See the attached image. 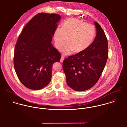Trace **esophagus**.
Segmentation results:
<instances>
[{
  "label": "esophagus",
  "mask_w": 127,
  "mask_h": 127,
  "mask_svg": "<svg viewBox=\"0 0 127 127\" xmlns=\"http://www.w3.org/2000/svg\"><path fill=\"white\" fill-rule=\"evenodd\" d=\"M64 57L62 56L61 57V60H60V62H61V63H63V62L64 61Z\"/></svg>",
  "instance_id": "obj_1"
}]
</instances>
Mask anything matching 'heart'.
I'll use <instances>...</instances> for the list:
<instances>
[{"label": "heart", "instance_id": "heart-1", "mask_svg": "<svg viewBox=\"0 0 127 127\" xmlns=\"http://www.w3.org/2000/svg\"><path fill=\"white\" fill-rule=\"evenodd\" d=\"M95 35L93 25L75 18H69L57 29L54 34L56 48L61 50L66 42L67 45L63 52L67 55L81 53L87 49L92 42Z\"/></svg>", "mask_w": 127, "mask_h": 127}]
</instances>
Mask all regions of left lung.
Segmentation results:
<instances>
[{
  "label": "left lung",
  "mask_w": 127,
  "mask_h": 127,
  "mask_svg": "<svg viewBox=\"0 0 127 127\" xmlns=\"http://www.w3.org/2000/svg\"><path fill=\"white\" fill-rule=\"evenodd\" d=\"M96 37L85 51L69 56L63 61V67L67 85L77 91L88 90L99 79L108 58V43L101 26L94 22Z\"/></svg>",
  "instance_id": "left-lung-1"
}]
</instances>
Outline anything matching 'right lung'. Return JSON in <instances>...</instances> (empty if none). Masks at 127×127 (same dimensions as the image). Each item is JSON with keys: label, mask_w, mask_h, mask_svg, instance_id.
<instances>
[{"label": "right lung", "mask_w": 127, "mask_h": 127, "mask_svg": "<svg viewBox=\"0 0 127 127\" xmlns=\"http://www.w3.org/2000/svg\"><path fill=\"white\" fill-rule=\"evenodd\" d=\"M61 17L58 14L38 13L19 35L15 48L14 64L19 80L26 88L39 90L52 77V66L61 55L51 44Z\"/></svg>", "instance_id": "add662e5"}]
</instances>
